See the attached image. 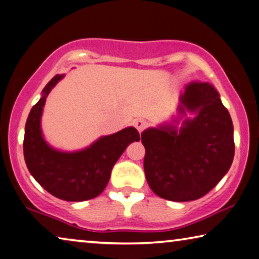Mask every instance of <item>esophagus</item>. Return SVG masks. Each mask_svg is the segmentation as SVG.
<instances>
[{"label": "esophagus", "instance_id": "esophagus-1", "mask_svg": "<svg viewBox=\"0 0 259 259\" xmlns=\"http://www.w3.org/2000/svg\"><path fill=\"white\" fill-rule=\"evenodd\" d=\"M133 124L135 126V128L139 131V133H141L142 131L147 127V121L143 120V119H135V120L133 121Z\"/></svg>", "mask_w": 259, "mask_h": 259}]
</instances>
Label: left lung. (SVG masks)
Returning a JSON list of instances; mask_svg holds the SVG:
<instances>
[{
    "label": "left lung",
    "mask_w": 259,
    "mask_h": 259,
    "mask_svg": "<svg viewBox=\"0 0 259 259\" xmlns=\"http://www.w3.org/2000/svg\"><path fill=\"white\" fill-rule=\"evenodd\" d=\"M188 112L193 118L186 117ZM177 116L143 131L141 141L150 189L163 199L182 202L204 197L224 178L233 163L235 145L232 118L208 82L186 85Z\"/></svg>",
    "instance_id": "left-lung-1"
}]
</instances>
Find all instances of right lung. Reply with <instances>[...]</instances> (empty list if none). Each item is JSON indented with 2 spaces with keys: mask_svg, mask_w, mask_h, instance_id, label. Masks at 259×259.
<instances>
[{
  "mask_svg": "<svg viewBox=\"0 0 259 259\" xmlns=\"http://www.w3.org/2000/svg\"><path fill=\"white\" fill-rule=\"evenodd\" d=\"M63 77V74L55 75L30 111L24 134V158L30 174L52 196L66 201H84L104 191L113 165L130 143L140 140V134L132 126L126 127L76 152H62L50 146L41 131L42 110L51 90Z\"/></svg>",
  "mask_w": 259,
  "mask_h": 259,
  "instance_id": "add662e5",
  "label": "right lung"
}]
</instances>
